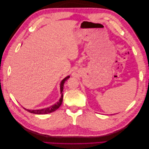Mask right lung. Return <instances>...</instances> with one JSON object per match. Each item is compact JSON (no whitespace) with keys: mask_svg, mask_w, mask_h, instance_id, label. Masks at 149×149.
I'll return each mask as SVG.
<instances>
[{"mask_svg":"<svg viewBox=\"0 0 149 149\" xmlns=\"http://www.w3.org/2000/svg\"><path fill=\"white\" fill-rule=\"evenodd\" d=\"M69 78H70V76H68L67 77H66L65 79H63L62 81L61 82L60 91H61V96L60 99L59 101L57 102L56 104H53V106H51L49 107H47V108H45V109H39V110H29V109H25V108H24V109L27 111L29 112H31V113L36 114H49V113H51V112H52L55 111L61 105L62 102H63V90L64 83H65V81L68 79H69Z\"/></svg>","mask_w":149,"mask_h":149,"instance_id":"obj_1","label":"right lung"}]
</instances>
